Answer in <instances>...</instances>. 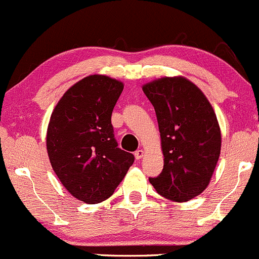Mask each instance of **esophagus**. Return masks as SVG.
Listing matches in <instances>:
<instances>
[{
	"label": "esophagus",
	"instance_id": "obj_1",
	"mask_svg": "<svg viewBox=\"0 0 259 259\" xmlns=\"http://www.w3.org/2000/svg\"><path fill=\"white\" fill-rule=\"evenodd\" d=\"M144 154H145V152H144V150H138L135 152V158L136 159H141L142 157H144Z\"/></svg>",
	"mask_w": 259,
	"mask_h": 259
}]
</instances>
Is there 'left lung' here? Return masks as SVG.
Returning <instances> with one entry per match:
<instances>
[{
  "label": "left lung",
  "instance_id": "obj_1",
  "mask_svg": "<svg viewBox=\"0 0 259 259\" xmlns=\"http://www.w3.org/2000/svg\"><path fill=\"white\" fill-rule=\"evenodd\" d=\"M142 90L156 111L164 156L162 173L150 183L168 200L190 201L208 186L221 154L215 113L203 92L183 76L154 80Z\"/></svg>",
  "mask_w": 259,
  "mask_h": 259
}]
</instances>
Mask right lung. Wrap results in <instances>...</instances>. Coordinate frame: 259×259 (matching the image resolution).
I'll use <instances>...</instances> for the list:
<instances>
[{"label":"right lung","mask_w":259,"mask_h":259,"mask_svg":"<svg viewBox=\"0 0 259 259\" xmlns=\"http://www.w3.org/2000/svg\"><path fill=\"white\" fill-rule=\"evenodd\" d=\"M123 89L109 76L89 75L65 92L51 114L46 146L52 169L85 203L111 197L135 159L118 147L111 121Z\"/></svg>","instance_id":"right-lung-1"}]
</instances>
